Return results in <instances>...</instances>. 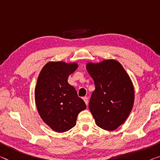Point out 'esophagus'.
<instances>
[{
	"instance_id": "esophagus-1",
	"label": "esophagus",
	"mask_w": 160,
	"mask_h": 160,
	"mask_svg": "<svg viewBox=\"0 0 160 160\" xmlns=\"http://www.w3.org/2000/svg\"><path fill=\"white\" fill-rule=\"evenodd\" d=\"M83 101H84V102H85V104H88V97H84L83 98Z\"/></svg>"
}]
</instances>
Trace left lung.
Instances as JSON below:
<instances>
[{"label": "left lung", "instance_id": "obj_1", "mask_svg": "<svg viewBox=\"0 0 160 160\" xmlns=\"http://www.w3.org/2000/svg\"><path fill=\"white\" fill-rule=\"evenodd\" d=\"M87 69L95 85L88 108L98 127L113 131L125 122L132 111L134 101L133 83L116 60L88 63Z\"/></svg>", "mask_w": 160, "mask_h": 160}]
</instances>
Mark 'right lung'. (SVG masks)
<instances>
[{
  "label": "right lung",
  "mask_w": 160,
  "mask_h": 160,
  "mask_svg": "<svg viewBox=\"0 0 160 160\" xmlns=\"http://www.w3.org/2000/svg\"><path fill=\"white\" fill-rule=\"evenodd\" d=\"M77 68V63L51 61L38 75L35 89L36 107L43 121L56 132L73 128L78 114L87 108L75 88L68 83L69 75Z\"/></svg>",
  "instance_id": "1"
}]
</instances>
